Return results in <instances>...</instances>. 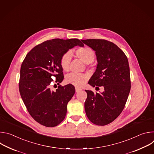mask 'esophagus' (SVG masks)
Returning a JSON list of instances; mask_svg holds the SVG:
<instances>
[{"instance_id": "1", "label": "esophagus", "mask_w": 154, "mask_h": 154, "mask_svg": "<svg viewBox=\"0 0 154 154\" xmlns=\"http://www.w3.org/2000/svg\"><path fill=\"white\" fill-rule=\"evenodd\" d=\"M81 90H82V89H81V88H80L75 87V91H76V93L79 92V91H81Z\"/></svg>"}]
</instances>
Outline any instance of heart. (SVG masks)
Masks as SVG:
<instances>
[{"mask_svg": "<svg viewBox=\"0 0 154 154\" xmlns=\"http://www.w3.org/2000/svg\"><path fill=\"white\" fill-rule=\"evenodd\" d=\"M75 54L78 58L86 64L92 63L95 58V53L94 51L91 48L87 46L77 49L75 51ZM71 58L72 55L69 51L65 52L61 55L60 60V64L63 71H68L69 70ZM88 79V76L85 74L71 73L66 76V80L68 83L77 87H80L86 83Z\"/></svg>", "mask_w": 154, "mask_h": 154, "instance_id": "1", "label": "heart"}]
</instances>
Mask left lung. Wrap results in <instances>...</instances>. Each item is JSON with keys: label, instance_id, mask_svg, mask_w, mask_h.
<instances>
[{"label": "left lung", "instance_id": "1", "mask_svg": "<svg viewBox=\"0 0 154 154\" xmlns=\"http://www.w3.org/2000/svg\"><path fill=\"white\" fill-rule=\"evenodd\" d=\"M96 52L97 65L88 83L103 86L101 93L85 90L86 115L97 125H105L116 119L122 112L131 88L128 59L112 42L105 39H81Z\"/></svg>", "mask_w": 154, "mask_h": 154}]
</instances>
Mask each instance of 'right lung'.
<instances>
[{"label": "right lung", "mask_w": 154, "mask_h": 154, "mask_svg": "<svg viewBox=\"0 0 154 154\" xmlns=\"http://www.w3.org/2000/svg\"><path fill=\"white\" fill-rule=\"evenodd\" d=\"M83 44L78 39H53L34 47L26 55L20 70L19 90L31 116L40 124L48 127L58 125L64 119L67 105L75 93L71 84L51 88L54 81L60 84L63 79L60 64L61 55Z\"/></svg>", "instance_id": "add662e5"}]
</instances>
